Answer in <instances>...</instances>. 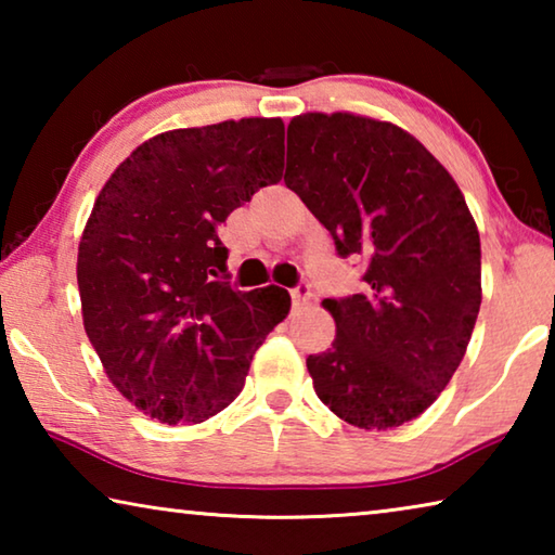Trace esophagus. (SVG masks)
Listing matches in <instances>:
<instances>
[{"label": "esophagus", "mask_w": 555, "mask_h": 555, "mask_svg": "<svg viewBox=\"0 0 555 555\" xmlns=\"http://www.w3.org/2000/svg\"><path fill=\"white\" fill-rule=\"evenodd\" d=\"M311 284L308 281H298V284L291 288V300H294V306H306L308 300H311Z\"/></svg>", "instance_id": "1"}]
</instances>
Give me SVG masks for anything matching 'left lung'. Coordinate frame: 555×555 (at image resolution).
I'll use <instances>...</instances> for the list:
<instances>
[{
  "label": "left lung",
  "instance_id": "left-lung-1",
  "mask_svg": "<svg viewBox=\"0 0 555 555\" xmlns=\"http://www.w3.org/2000/svg\"><path fill=\"white\" fill-rule=\"evenodd\" d=\"M284 183L364 257L360 294L325 298L335 340L308 354L313 387L357 428L424 413L460 367L480 313V234L443 166L406 131L347 112L294 117Z\"/></svg>",
  "mask_w": 555,
  "mask_h": 555
}]
</instances>
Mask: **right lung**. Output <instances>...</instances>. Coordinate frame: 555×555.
<instances>
[{"mask_svg":"<svg viewBox=\"0 0 555 555\" xmlns=\"http://www.w3.org/2000/svg\"><path fill=\"white\" fill-rule=\"evenodd\" d=\"M281 171L284 121H220L149 139L98 195L78 249L82 323L109 382L146 416L201 424L230 406L286 318L288 291L218 279V228Z\"/></svg>","mask_w":555,"mask_h":555,"instance_id":"obj_1","label":"right lung"}]
</instances>
